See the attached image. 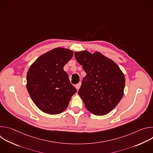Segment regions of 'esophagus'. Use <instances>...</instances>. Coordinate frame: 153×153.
Wrapping results in <instances>:
<instances>
[{
	"label": "esophagus",
	"mask_w": 153,
	"mask_h": 153,
	"mask_svg": "<svg viewBox=\"0 0 153 153\" xmlns=\"http://www.w3.org/2000/svg\"><path fill=\"white\" fill-rule=\"evenodd\" d=\"M81 84H82V83H81V82H79V83H77V84H76V85H75L76 88L77 90L80 88V86H81Z\"/></svg>",
	"instance_id": "obj_1"
}]
</instances>
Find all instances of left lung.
<instances>
[{
  "instance_id": "left-lung-1",
  "label": "left lung",
  "mask_w": 153,
  "mask_h": 153,
  "mask_svg": "<svg viewBox=\"0 0 153 153\" xmlns=\"http://www.w3.org/2000/svg\"><path fill=\"white\" fill-rule=\"evenodd\" d=\"M77 61L86 73L78 94L87 110L97 116L112 111L124 94V74L112 59L99 51H76Z\"/></svg>"
}]
</instances>
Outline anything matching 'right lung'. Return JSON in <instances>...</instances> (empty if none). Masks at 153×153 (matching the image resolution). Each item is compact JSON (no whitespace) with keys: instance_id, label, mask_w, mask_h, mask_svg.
<instances>
[{"instance_id":"obj_1","label":"right lung","mask_w":153,"mask_h":153,"mask_svg":"<svg viewBox=\"0 0 153 153\" xmlns=\"http://www.w3.org/2000/svg\"><path fill=\"white\" fill-rule=\"evenodd\" d=\"M73 53L70 49L56 48L42 54L30 66L27 88L34 104L43 113L53 115L62 113L77 92L63 70Z\"/></svg>"}]
</instances>
